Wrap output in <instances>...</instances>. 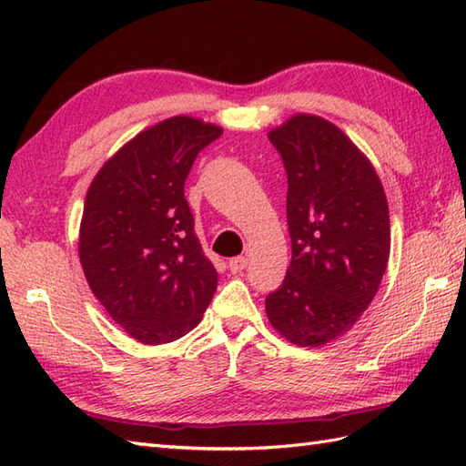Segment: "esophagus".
<instances>
[{
    "label": "esophagus",
    "mask_w": 466,
    "mask_h": 466,
    "mask_svg": "<svg viewBox=\"0 0 466 466\" xmlns=\"http://www.w3.org/2000/svg\"><path fill=\"white\" fill-rule=\"evenodd\" d=\"M246 264H248V260H246L244 256H236V258H230V262H228V268L236 274V272H242L246 268Z\"/></svg>",
    "instance_id": "obj_1"
}]
</instances>
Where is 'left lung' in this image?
I'll return each instance as SVG.
<instances>
[{"label": "left lung", "instance_id": "obj_1", "mask_svg": "<svg viewBox=\"0 0 466 466\" xmlns=\"http://www.w3.org/2000/svg\"><path fill=\"white\" fill-rule=\"evenodd\" d=\"M268 137L289 176L292 260L266 314L284 339L320 346L350 330L379 290L389 204L370 162L334 124L300 114Z\"/></svg>", "mask_w": 466, "mask_h": 466}]
</instances>
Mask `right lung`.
<instances>
[{"label":"right lung","mask_w":466,"mask_h":466,"mask_svg":"<svg viewBox=\"0 0 466 466\" xmlns=\"http://www.w3.org/2000/svg\"><path fill=\"white\" fill-rule=\"evenodd\" d=\"M220 136L218 126L170 117L127 142L87 190L86 280L112 320L144 344L190 332L216 292L218 272L196 238L184 184L196 156Z\"/></svg>","instance_id":"obj_1"}]
</instances>
